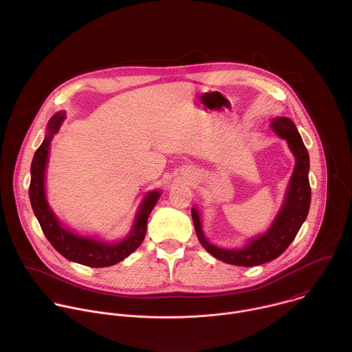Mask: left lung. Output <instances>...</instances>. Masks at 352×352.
Returning <instances> with one entry per match:
<instances>
[{
	"label": "left lung",
	"mask_w": 352,
	"mask_h": 352,
	"mask_svg": "<svg viewBox=\"0 0 352 352\" xmlns=\"http://www.w3.org/2000/svg\"><path fill=\"white\" fill-rule=\"evenodd\" d=\"M271 129L283 140L296 157V166L290 177L283 204L272 221L268 230L253 237L240 250H225L207 241L201 228V214L197 207L191 210L195 232L201 247L218 260L241 267H253L264 264L280 256L296 239L302 223L305 222L310 207L309 184V153L306 151L301 135L292 119L280 116L271 120Z\"/></svg>",
	"instance_id": "obj_1"
}]
</instances>
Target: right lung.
Instances as JSON below:
<instances>
[{"label":"right lung","mask_w":352,"mask_h":352,"mask_svg":"<svg viewBox=\"0 0 352 352\" xmlns=\"http://www.w3.org/2000/svg\"><path fill=\"white\" fill-rule=\"evenodd\" d=\"M65 120V112H56L47 124V134L39 149L35 151L31 164V184H30V201L35 217L38 218L41 228L50 241L51 245L63 257L70 261L88 265V267H108L113 265L129 254L135 251L144 241L146 234L148 218L154 208L161 192H148L141 203L135 215L134 225L126 239L119 243H105L96 239L78 236L72 230L62 226L55 214L51 211L46 201L45 191V175L49 160L50 144L54 134L58 133L62 122Z\"/></svg>","instance_id":"1"}]
</instances>
